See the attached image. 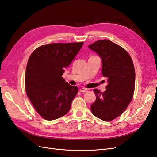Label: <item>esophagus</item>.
<instances>
[{
  "instance_id": "esophagus-1",
  "label": "esophagus",
  "mask_w": 157,
  "mask_h": 157,
  "mask_svg": "<svg viewBox=\"0 0 157 157\" xmlns=\"http://www.w3.org/2000/svg\"><path fill=\"white\" fill-rule=\"evenodd\" d=\"M79 91H80L81 92H83V93H85V92H88V90L86 88H81L80 90H79Z\"/></svg>"
}]
</instances>
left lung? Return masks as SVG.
I'll return each instance as SVG.
<instances>
[{"label":"left lung","mask_w":157,"mask_h":157,"mask_svg":"<svg viewBox=\"0 0 157 157\" xmlns=\"http://www.w3.org/2000/svg\"><path fill=\"white\" fill-rule=\"evenodd\" d=\"M102 61V74L107 78L106 90L94 89L96 96L91 111L96 117L110 121L121 115L131 102L135 88V69L131 56L124 48L109 40L88 46Z\"/></svg>","instance_id":"obj_1"}]
</instances>
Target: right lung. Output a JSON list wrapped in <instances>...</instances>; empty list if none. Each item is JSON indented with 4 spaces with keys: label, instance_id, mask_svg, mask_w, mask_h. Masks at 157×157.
Here are the masks:
<instances>
[{
    "label": "right lung",
    "instance_id": "obj_1",
    "mask_svg": "<svg viewBox=\"0 0 157 157\" xmlns=\"http://www.w3.org/2000/svg\"><path fill=\"white\" fill-rule=\"evenodd\" d=\"M83 44L43 45L29 56L25 71V92L36 111L44 119L54 120L69 111L78 88L65 82L62 75Z\"/></svg>",
    "mask_w": 157,
    "mask_h": 157
}]
</instances>
